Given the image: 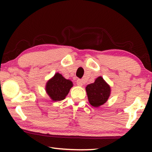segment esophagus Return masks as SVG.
<instances>
[{
    "mask_svg": "<svg viewBox=\"0 0 152 152\" xmlns=\"http://www.w3.org/2000/svg\"><path fill=\"white\" fill-rule=\"evenodd\" d=\"M76 84H77V85H78V86H82V84H83V82H82V80L78 79V80H77V81H76Z\"/></svg>",
    "mask_w": 152,
    "mask_h": 152,
    "instance_id": "34e87169",
    "label": "esophagus"
}]
</instances>
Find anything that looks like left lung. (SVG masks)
<instances>
[{
    "label": "left lung",
    "instance_id": "8db88e82",
    "mask_svg": "<svg viewBox=\"0 0 152 152\" xmlns=\"http://www.w3.org/2000/svg\"><path fill=\"white\" fill-rule=\"evenodd\" d=\"M86 91L90 104L94 107L105 103L110 93V86L101 76L97 78L94 83L87 85Z\"/></svg>",
    "mask_w": 152,
    "mask_h": 152
}]
</instances>
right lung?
<instances>
[{
  "mask_svg": "<svg viewBox=\"0 0 152 152\" xmlns=\"http://www.w3.org/2000/svg\"><path fill=\"white\" fill-rule=\"evenodd\" d=\"M72 82L65 79L60 74L56 73L46 84V91L53 101H60L65 99L70 88Z\"/></svg>",
  "mask_w": 152,
  "mask_h": 152,
  "instance_id": "obj_1",
  "label": "right lung"
}]
</instances>
